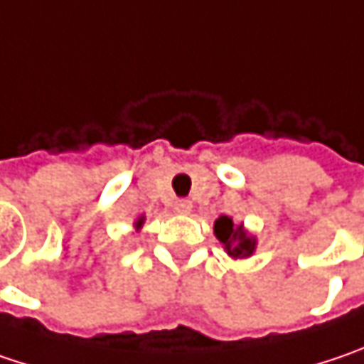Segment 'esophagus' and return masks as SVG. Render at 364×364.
<instances>
[{
  "label": "esophagus",
  "instance_id": "obj_1",
  "mask_svg": "<svg viewBox=\"0 0 364 364\" xmlns=\"http://www.w3.org/2000/svg\"><path fill=\"white\" fill-rule=\"evenodd\" d=\"M175 210H177L179 214H189V212H191V202H189V200H177V202H175Z\"/></svg>",
  "mask_w": 364,
  "mask_h": 364
}]
</instances>
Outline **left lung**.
<instances>
[{"mask_svg": "<svg viewBox=\"0 0 364 364\" xmlns=\"http://www.w3.org/2000/svg\"><path fill=\"white\" fill-rule=\"evenodd\" d=\"M214 235L225 245L230 257H249L255 249V239L249 237L243 226H235L228 216H220L214 223Z\"/></svg>", "mask_w": 364, "mask_h": 364, "instance_id": "left-lung-1", "label": "left lung"}]
</instances>
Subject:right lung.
I'll list each match as a JSON object with an SVG mask.
<instances>
[{
    "mask_svg": "<svg viewBox=\"0 0 364 364\" xmlns=\"http://www.w3.org/2000/svg\"><path fill=\"white\" fill-rule=\"evenodd\" d=\"M139 225H141V218H139V220H138V226H139Z\"/></svg>",
    "mask_w": 364,
    "mask_h": 364,
    "instance_id": "obj_1",
    "label": "right lung"
}]
</instances>
